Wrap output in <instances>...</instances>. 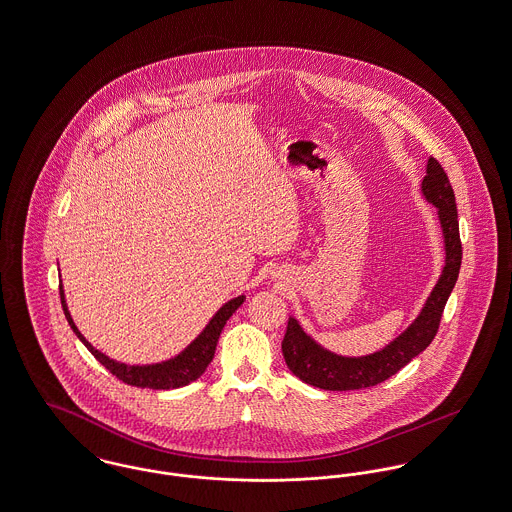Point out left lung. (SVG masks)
<instances>
[{
	"label": "left lung",
	"instance_id": "left-lung-1",
	"mask_svg": "<svg viewBox=\"0 0 512 512\" xmlns=\"http://www.w3.org/2000/svg\"><path fill=\"white\" fill-rule=\"evenodd\" d=\"M421 191L439 211L447 263L437 286L421 309L420 317L385 350L365 358H342L323 350L301 331L296 319H290L282 340V354L290 371L303 383L325 391H360L375 387L414 360L435 338L460 271L462 241L451 181L439 160L433 156L427 160V176L421 181Z\"/></svg>",
	"mask_w": 512,
	"mask_h": 512
}]
</instances>
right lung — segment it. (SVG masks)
I'll return each instance as SVG.
<instances>
[{
	"instance_id": "add662e5",
	"label": "right lung",
	"mask_w": 512,
	"mask_h": 512,
	"mask_svg": "<svg viewBox=\"0 0 512 512\" xmlns=\"http://www.w3.org/2000/svg\"><path fill=\"white\" fill-rule=\"evenodd\" d=\"M60 298L61 307H63V313H65V319H67L69 327L79 336V340L89 348V352L96 360L100 361L112 375H116L121 383L141 387V389H156V391L185 387V385L193 383L195 379H199L205 373V369L209 367V363L214 358V350H216V342H218L220 332L224 329L226 321L232 317V313L243 303V296H240V298L230 300L226 305H222L218 309V313L212 317L211 323L205 327V331L201 332L174 360L154 363V365H125L120 361L110 360L108 356H104L102 352L92 348L91 344L85 340V336L75 327V323H73V319L67 311L61 284Z\"/></svg>"
}]
</instances>
